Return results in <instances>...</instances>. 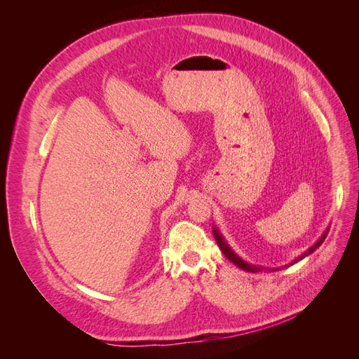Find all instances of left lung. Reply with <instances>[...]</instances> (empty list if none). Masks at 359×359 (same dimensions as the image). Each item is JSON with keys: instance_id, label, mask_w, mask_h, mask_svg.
I'll return each instance as SVG.
<instances>
[{"instance_id": "8db88e82", "label": "left lung", "mask_w": 359, "mask_h": 359, "mask_svg": "<svg viewBox=\"0 0 359 359\" xmlns=\"http://www.w3.org/2000/svg\"><path fill=\"white\" fill-rule=\"evenodd\" d=\"M212 233H214V238H215V241H217V244H219V247H220V250H222V253L227 257V259H229L231 260V262H233L236 266H240L241 269H244V271H248V273H259V271H264L265 268H262V266H256V265H250V264H247L245 262V260H243L240 256H238L235 252H233V250L229 247V245H227V243L224 241V238L222 236V233H220V231L219 229H217V227L214 226L212 227ZM327 235H328V229H327V232H323V235L319 238V241L316 243V244H314V245H311L309 250H307V252L306 253H302L299 257H297L295 260H293V262L290 264V265H293V264H297V262H299V260L301 259H304V257H306V256H309V255H311L313 252H314V250H316L322 243H323V240H325V238H327ZM285 268V266H283ZM278 269V268H277ZM276 269V271H277ZM266 271V269H265Z\"/></svg>"}]
</instances>
